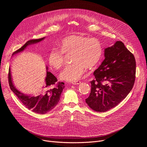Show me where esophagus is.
<instances>
[{"label": "esophagus", "instance_id": "obj_1", "mask_svg": "<svg viewBox=\"0 0 147 147\" xmlns=\"http://www.w3.org/2000/svg\"><path fill=\"white\" fill-rule=\"evenodd\" d=\"M72 84L73 85H78V84H81V81H74V82H72Z\"/></svg>", "mask_w": 147, "mask_h": 147}]
</instances>
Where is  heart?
I'll return each mask as SVG.
<instances>
[{"label": "heart", "instance_id": "obj_1", "mask_svg": "<svg viewBox=\"0 0 147 147\" xmlns=\"http://www.w3.org/2000/svg\"><path fill=\"white\" fill-rule=\"evenodd\" d=\"M59 47L60 51L53 49L50 52L49 63L53 68L59 70L65 64L66 57L64 55H72L73 64L67 66L60 73V78L67 81L78 80L86 69L95 68L102 56V45L96 38L71 35L63 39Z\"/></svg>", "mask_w": 147, "mask_h": 147}]
</instances>
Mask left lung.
Listing matches in <instances>:
<instances>
[{"mask_svg": "<svg viewBox=\"0 0 147 147\" xmlns=\"http://www.w3.org/2000/svg\"><path fill=\"white\" fill-rule=\"evenodd\" d=\"M105 59L95 70L88 105L104 112L117 106L132 90L136 79L134 56L121 41L105 49Z\"/></svg>", "mask_w": 147, "mask_h": 147, "instance_id": "8db88e82", "label": "left lung"}]
</instances>
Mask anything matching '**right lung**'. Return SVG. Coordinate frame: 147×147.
<instances>
[{"label": "right lung", "mask_w": 147, "mask_h": 147, "mask_svg": "<svg viewBox=\"0 0 147 147\" xmlns=\"http://www.w3.org/2000/svg\"><path fill=\"white\" fill-rule=\"evenodd\" d=\"M44 38V37L27 41L22 47L15 51L13 55L23 51L28 45L39 42ZM47 69H48V67H47ZM8 80L10 90L17 96L20 101L26 108L38 114H45L52 110L58 103L61 94L65 88L64 82H57L56 77L48 71L45 78V84L39 94L35 96L24 94L15 88L12 82L10 68L9 69Z\"/></svg>", "instance_id": "obj_1"}]
</instances>
